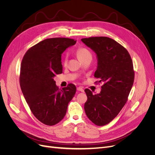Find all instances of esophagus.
<instances>
[{
    "instance_id": "esophagus-1",
    "label": "esophagus",
    "mask_w": 155,
    "mask_h": 155,
    "mask_svg": "<svg viewBox=\"0 0 155 155\" xmlns=\"http://www.w3.org/2000/svg\"><path fill=\"white\" fill-rule=\"evenodd\" d=\"M77 89L78 91H81V92H84V89H83V88L82 87H78L77 88Z\"/></svg>"
}]
</instances>
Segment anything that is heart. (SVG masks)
Instances as JSON below:
<instances>
[{"mask_svg":"<svg viewBox=\"0 0 155 155\" xmlns=\"http://www.w3.org/2000/svg\"><path fill=\"white\" fill-rule=\"evenodd\" d=\"M77 57H78V59L81 61L89 58L92 59V54H91V51L87 48L85 47L78 48L77 50ZM66 62H67V58L66 57V59H64L65 64Z\"/></svg>","mask_w":155,"mask_h":155,"instance_id":"b5f03b06","label":"heart"}]
</instances>
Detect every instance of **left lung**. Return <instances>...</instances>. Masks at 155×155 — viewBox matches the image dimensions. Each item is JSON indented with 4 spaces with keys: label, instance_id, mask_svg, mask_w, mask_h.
Wrapping results in <instances>:
<instances>
[{
    "label": "left lung",
    "instance_id": "obj_1",
    "mask_svg": "<svg viewBox=\"0 0 155 155\" xmlns=\"http://www.w3.org/2000/svg\"><path fill=\"white\" fill-rule=\"evenodd\" d=\"M81 41L96 54L94 77L104 82L98 94L85 89L87 100L84 110L94 124L104 126L117 116L127 101L134 81L132 60L127 49L110 38L91 37Z\"/></svg>",
    "mask_w": 155,
    "mask_h": 155
}]
</instances>
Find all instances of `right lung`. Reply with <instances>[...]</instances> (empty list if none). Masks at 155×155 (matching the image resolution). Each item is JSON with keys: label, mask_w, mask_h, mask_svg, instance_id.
I'll list each match as a JSON object with an SVG mask.
<instances>
[{"label": "right lung", "mask_w": 155, "mask_h": 155, "mask_svg": "<svg viewBox=\"0 0 155 155\" xmlns=\"http://www.w3.org/2000/svg\"><path fill=\"white\" fill-rule=\"evenodd\" d=\"M77 40L64 38L45 39L28 49L21 63L20 84L34 116L53 126L64 118L69 102L76 93L70 84L59 89L54 78L62 73V54Z\"/></svg>", "instance_id": "add662e5"}]
</instances>
